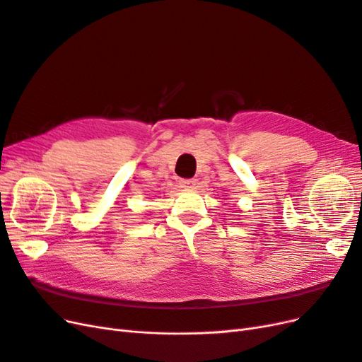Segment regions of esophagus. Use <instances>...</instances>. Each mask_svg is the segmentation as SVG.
Returning <instances> with one entry per match:
<instances>
[{
    "instance_id": "obj_1",
    "label": "esophagus",
    "mask_w": 362,
    "mask_h": 362,
    "mask_svg": "<svg viewBox=\"0 0 362 362\" xmlns=\"http://www.w3.org/2000/svg\"><path fill=\"white\" fill-rule=\"evenodd\" d=\"M180 185H181L182 189H185V190L194 189V185H196V180H181V181H180Z\"/></svg>"
}]
</instances>
